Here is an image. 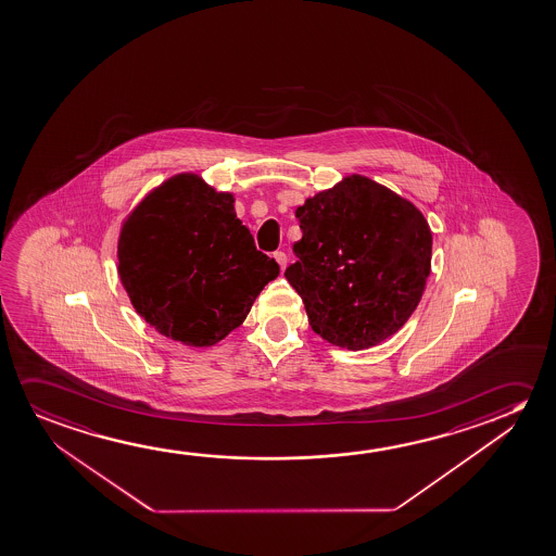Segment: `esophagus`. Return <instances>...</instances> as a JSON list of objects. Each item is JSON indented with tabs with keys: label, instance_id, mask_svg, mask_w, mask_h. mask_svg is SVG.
<instances>
[{
	"label": "esophagus",
	"instance_id": "obj_1",
	"mask_svg": "<svg viewBox=\"0 0 556 556\" xmlns=\"http://www.w3.org/2000/svg\"><path fill=\"white\" fill-rule=\"evenodd\" d=\"M274 257L275 260H277V264L281 265V269H285V267H287V262H289V257H287V254H285V252H275Z\"/></svg>",
	"mask_w": 556,
	"mask_h": 556
}]
</instances>
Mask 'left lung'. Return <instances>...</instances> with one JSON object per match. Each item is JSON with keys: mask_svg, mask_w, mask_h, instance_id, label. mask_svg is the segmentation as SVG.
I'll list each match as a JSON object with an SVG mask.
<instances>
[{"mask_svg": "<svg viewBox=\"0 0 556 556\" xmlns=\"http://www.w3.org/2000/svg\"><path fill=\"white\" fill-rule=\"evenodd\" d=\"M302 239L285 277L312 329L349 351L376 346L418 308L431 274V229L410 200L364 175L296 210Z\"/></svg>", "mask_w": 556, "mask_h": 556, "instance_id": "left-lung-1", "label": "left lung"}]
</instances>
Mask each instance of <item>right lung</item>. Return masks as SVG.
<instances>
[{"label": "right lung", "mask_w": 556, "mask_h": 556, "mask_svg": "<svg viewBox=\"0 0 556 556\" xmlns=\"http://www.w3.org/2000/svg\"><path fill=\"white\" fill-rule=\"evenodd\" d=\"M117 257L138 316L187 346L225 339L279 275L235 214L231 192H217L197 173L165 180L128 214Z\"/></svg>", "instance_id": "obj_1"}]
</instances>
